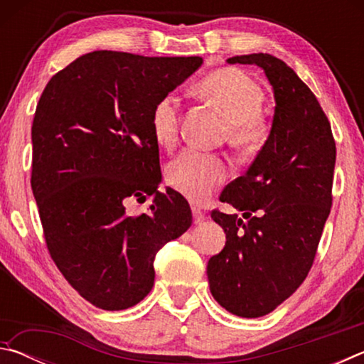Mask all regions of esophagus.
I'll use <instances>...</instances> for the list:
<instances>
[{
    "label": "esophagus",
    "instance_id": "1",
    "mask_svg": "<svg viewBox=\"0 0 364 364\" xmlns=\"http://www.w3.org/2000/svg\"><path fill=\"white\" fill-rule=\"evenodd\" d=\"M193 218H194V223L199 225L205 220V213L202 212L199 207H193Z\"/></svg>",
    "mask_w": 364,
    "mask_h": 364
}]
</instances>
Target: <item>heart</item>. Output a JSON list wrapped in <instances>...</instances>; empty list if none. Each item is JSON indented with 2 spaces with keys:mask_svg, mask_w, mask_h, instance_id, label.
Returning <instances> with one entry per match:
<instances>
[{
  "mask_svg": "<svg viewBox=\"0 0 364 364\" xmlns=\"http://www.w3.org/2000/svg\"><path fill=\"white\" fill-rule=\"evenodd\" d=\"M199 93L228 120L231 143L241 149H254L268 136L262 117L264 95L257 82L237 69H220L202 80ZM181 123V101L167 95L151 112V130L159 146L170 149L178 141ZM228 176L225 160L199 151H184L167 167L171 188L193 202L210 199Z\"/></svg>",
  "mask_w": 364,
  "mask_h": 364,
  "instance_id": "heart-1",
  "label": "heart"
}]
</instances>
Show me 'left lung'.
<instances>
[{"label": "left lung", "instance_id": "8db88e82", "mask_svg": "<svg viewBox=\"0 0 364 364\" xmlns=\"http://www.w3.org/2000/svg\"><path fill=\"white\" fill-rule=\"evenodd\" d=\"M230 64L262 67L276 101L268 139L212 212L226 244L207 264L213 299L232 315L264 316L297 291L315 260L332 205L336 141L316 96L284 60L245 54Z\"/></svg>", "mask_w": 364, "mask_h": 364}]
</instances>
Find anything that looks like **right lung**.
Returning <instances> with one entry per match:
<instances>
[{
  "label": "right lung",
  "mask_w": 364,
  "mask_h": 364,
  "mask_svg": "<svg viewBox=\"0 0 364 364\" xmlns=\"http://www.w3.org/2000/svg\"><path fill=\"white\" fill-rule=\"evenodd\" d=\"M202 58L119 51L80 56L49 80L32 125V191L49 255L85 300L109 311L139 304L154 258L193 223L186 199L162 181L151 112ZM153 197L147 214L126 204Z\"/></svg>",
  "instance_id": "1"
}]
</instances>
